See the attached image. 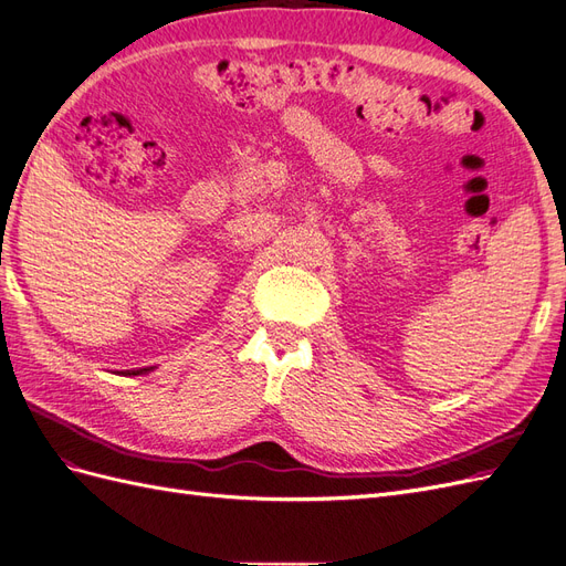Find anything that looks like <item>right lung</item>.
Instances as JSON below:
<instances>
[{"instance_id": "obj_1", "label": "right lung", "mask_w": 566, "mask_h": 566, "mask_svg": "<svg viewBox=\"0 0 566 566\" xmlns=\"http://www.w3.org/2000/svg\"><path fill=\"white\" fill-rule=\"evenodd\" d=\"M153 368H139V370H127V375H144V373H150Z\"/></svg>"}]
</instances>
